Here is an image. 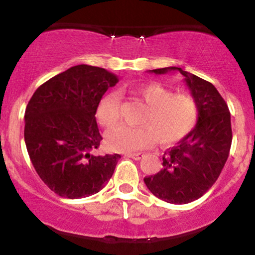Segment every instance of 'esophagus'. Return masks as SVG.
<instances>
[{
  "label": "esophagus",
  "instance_id": "1",
  "mask_svg": "<svg viewBox=\"0 0 255 255\" xmlns=\"http://www.w3.org/2000/svg\"><path fill=\"white\" fill-rule=\"evenodd\" d=\"M127 156H128V158L134 159V160H139V159L143 156V154H140V153H129V154H127Z\"/></svg>",
  "mask_w": 255,
  "mask_h": 255
}]
</instances>
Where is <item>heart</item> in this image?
Returning a JSON list of instances; mask_svg holds the SVG:
<instances>
[{"mask_svg": "<svg viewBox=\"0 0 255 255\" xmlns=\"http://www.w3.org/2000/svg\"><path fill=\"white\" fill-rule=\"evenodd\" d=\"M135 94L146 105L139 123L130 127L121 125L106 134L109 149L130 153L151 145L155 140L170 145L184 139L199 121V105L187 94H173L159 82H146L135 89ZM97 121L106 128L115 127L121 117L120 94L111 91L99 102Z\"/></svg>", "mask_w": 255, "mask_h": 255, "instance_id": "heart-1", "label": "heart"}]
</instances>
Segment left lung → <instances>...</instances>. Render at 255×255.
Masks as SVG:
<instances>
[{"label": "left lung", "instance_id": "obj_1", "mask_svg": "<svg viewBox=\"0 0 255 255\" xmlns=\"http://www.w3.org/2000/svg\"><path fill=\"white\" fill-rule=\"evenodd\" d=\"M169 71L184 76L199 105V121L176 146L164 153L161 170L144 177V182L158 199L181 205L200 199L218 179L230 154L232 128L227 104L211 82L176 66L150 73L161 75Z\"/></svg>", "mask_w": 255, "mask_h": 255}]
</instances>
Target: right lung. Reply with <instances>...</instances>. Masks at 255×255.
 <instances>
[{
    "label": "right lung",
    "mask_w": 255,
    "mask_h": 255,
    "mask_svg": "<svg viewBox=\"0 0 255 255\" xmlns=\"http://www.w3.org/2000/svg\"><path fill=\"white\" fill-rule=\"evenodd\" d=\"M117 82L106 69L81 64L40 85L28 102L25 146L38 175L59 196H91L111 179L120 154L92 151L102 139L97 106Z\"/></svg>",
    "instance_id": "right-lung-1"
}]
</instances>
